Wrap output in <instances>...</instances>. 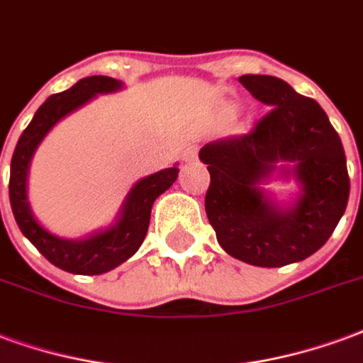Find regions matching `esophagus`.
Segmentation results:
<instances>
[{"label": "esophagus", "mask_w": 363, "mask_h": 363, "mask_svg": "<svg viewBox=\"0 0 363 363\" xmlns=\"http://www.w3.org/2000/svg\"><path fill=\"white\" fill-rule=\"evenodd\" d=\"M195 158H197V147H187V149L184 150V158H182V160H184V162H193V160H195Z\"/></svg>", "instance_id": "esophagus-1"}]
</instances>
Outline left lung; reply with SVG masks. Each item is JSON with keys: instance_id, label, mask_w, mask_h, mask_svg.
Instances as JSON below:
<instances>
[{"instance_id": "left-lung-1", "label": "left lung", "mask_w": 363, "mask_h": 363, "mask_svg": "<svg viewBox=\"0 0 363 363\" xmlns=\"http://www.w3.org/2000/svg\"><path fill=\"white\" fill-rule=\"evenodd\" d=\"M240 83L269 112L250 133L207 143L199 158L211 185L205 197L216 240L232 257L255 267H284L323 247L345 214L350 178L340 137L313 98L279 77L242 75ZM292 175L302 193L280 208L260 188L276 171Z\"/></svg>"}]
</instances>
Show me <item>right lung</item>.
Listing matches in <instances>:
<instances>
[{
	"label": "right lung",
	"mask_w": 363,
	"mask_h": 363,
	"mask_svg": "<svg viewBox=\"0 0 363 363\" xmlns=\"http://www.w3.org/2000/svg\"><path fill=\"white\" fill-rule=\"evenodd\" d=\"M120 89L121 81H116L112 77L92 75L77 81L67 91L52 94L36 110L33 121L18 137L13 152L9 201L18 228L52 265L73 274H102L135 255L147 236L152 203L178 178L179 170L174 166L139 179L127 193L116 224L83 240H63L54 236L34 218L26 199V176L36 147L48 131L67 113L86 104L96 94L116 92Z\"/></svg>",
	"instance_id": "right-lung-1"
}]
</instances>
